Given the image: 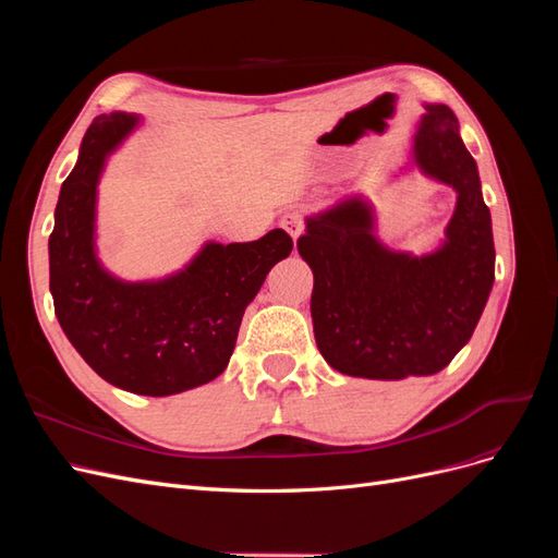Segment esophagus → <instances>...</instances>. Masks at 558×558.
Wrapping results in <instances>:
<instances>
[{"label": "esophagus", "mask_w": 558, "mask_h": 558, "mask_svg": "<svg viewBox=\"0 0 558 558\" xmlns=\"http://www.w3.org/2000/svg\"><path fill=\"white\" fill-rule=\"evenodd\" d=\"M281 228L291 234L293 238V242L300 238L302 234V230H305V223H302V214L300 211H295V209H291V211H286L283 216H281Z\"/></svg>", "instance_id": "34e87169"}]
</instances>
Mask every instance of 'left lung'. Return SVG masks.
Wrapping results in <instances>:
<instances>
[{"label": "left lung", "instance_id": "1", "mask_svg": "<svg viewBox=\"0 0 558 558\" xmlns=\"http://www.w3.org/2000/svg\"><path fill=\"white\" fill-rule=\"evenodd\" d=\"M410 160L456 193L435 248L414 253L384 244L377 209L351 193L305 218L298 253L314 272L312 320L320 356L337 373L398 381L440 373L477 328L496 277L492 214L477 162L447 105L424 102Z\"/></svg>", "mask_w": 558, "mask_h": 558}]
</instances>
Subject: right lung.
<instances>
[{
  "mask_svg": "<svg viewBox=\"0 0 558 558\" xmlns=\"http://www.w3.org/2000/svg\"><path fill=\"white\" fill-rule=\"evenodd\" d=\"M144 118L97 116L64 179L48 240L50 295L66 340L105 381L137 396H174L228 367L246 307L289 258L281 228L246 244L207 240L177 272L128 281L97 251V195L109 158Z\"/></svg>",
  "mask_w": 558,
  "mask_h": 558,
  "instance_id": "right-lung-1",
  "label": "right lung"
}]
</instances>
